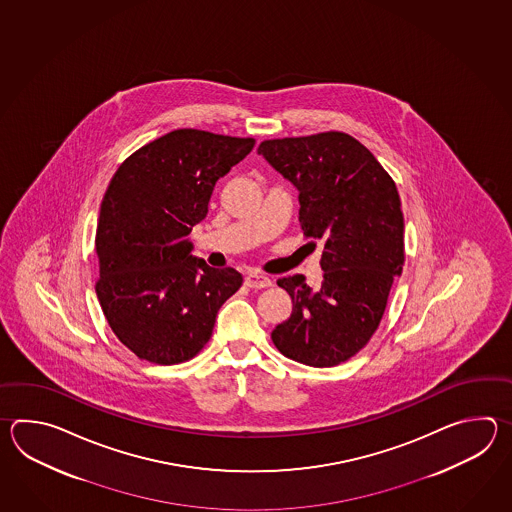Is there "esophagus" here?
I'll list each match as a JSON object with an SVG mask.
<instances>
[{
    "label": "esophagus",
    "mask_w": 512,
    "mask_h": 512,
    "mask_svg": "<svg viewBox=\"0 0 512 512\" xmlns=\"http://www.w3.org/2000/svg\"><path fill=\"white\" fill-rule=\"evenodd\" d=\"M245 283H247V287H251V289H265V287H271V278H267V276H263V274H258V272H251V274H247L245 276Z\"/></svg>",
    "instance_id": "esophagus-1"
}]
</instances>
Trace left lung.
Masks as SVG:
<instances>
[{"label": "left lung", "instance_id": "left-lung-1", "mask_svg": "<svg viewBox=\"0 0 512 512\" xmlns=\"http://www.w3.org/2000/svg\"><path fill=\"white\" fill-rule=\"evenodd\" d=\"M258 153L298 190L305 238L324 245L318 287L302 274L278 280L293 313L272 329V342L296 362L337 366L368 344L403 272L397 186L366 146L340 131L263 141Z\"/></svg>", "mask_w": 512, "mask_h": 512}]
</instances>
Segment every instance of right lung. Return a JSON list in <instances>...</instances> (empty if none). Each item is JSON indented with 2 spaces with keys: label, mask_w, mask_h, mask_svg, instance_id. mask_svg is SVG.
Instances as JSON below:
<instances>
[{
  "label": "right lung",
  "mask_w": 512,
  "mask_h": 512,
  "mask_svg": "<svg viewBox=\"0 0 512 512\" xmlns=\"http://www.w3.org/2000/svg\"><path fill=\"white\" fill-rule=\"evenodd\" d=\"M254 139L175 130L130 155L109 183L98 216L97 296L109 327L139 359L177 364L208 342L240 272L192 256V227L212 190Z\"/></svg>",
  "instance_id": "add662e5"
}]
</instances>
